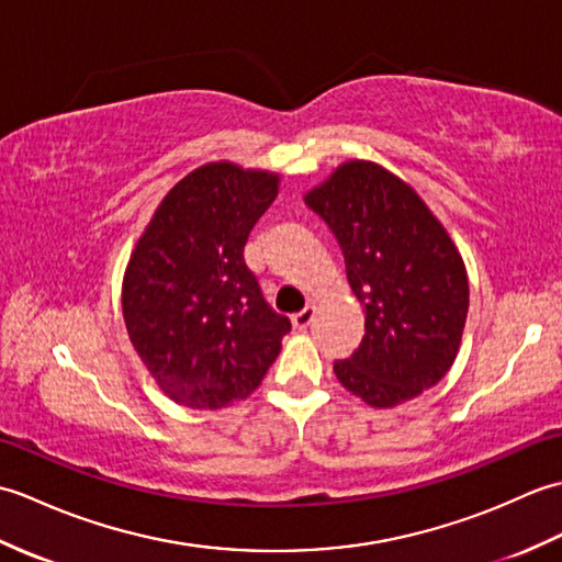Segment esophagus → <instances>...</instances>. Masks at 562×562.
Returning a JSON list of instances; mask_svg holds the SVG:
<instances>
[{"label":"esophagus","mask_w":562,"mask_h":562,"mask_svg":"<svg viewBox=\"0 0 562 562\" xmlns=\"http://www.w3.org/2000/svg\"><path fill=\"white\" fill-rule=\"evenodd\" d=\"M314 316H316V306H314V304H308L306 308H302L300 314H294V316H292V326H294L296 330H304L308 324H312Z\"/></svg>","instance_id":"34e87169"}]
</instances>
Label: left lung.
<instances>
[{"label": "left lung", "mask_w": 562, "mask_h": 562, "mask_svg": "<svg viewBox=\"0 0 562 562\" xmlns=\"http://www.w3.org/2000/svg\"><path fill=\"white\" fill-rule=\"evenodd\" d=\"M304 202L336 234L367 312L360 348L333 372L372 408L417 398L461 345L469 274L459 248L425 200L374 161L340 164Z\"/></svg>", "instance_id": "8db88e82"}]
</instances>
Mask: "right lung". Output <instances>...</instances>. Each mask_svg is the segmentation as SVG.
<instances>
[{
  "label": "right lung",
  "mask_w": 562,
  "mask_h": 562,
  "mask_svg": "<svg viewBox=\"0 0 562 562\" xmlns=\"http://www.w3.org/2000/svg\"><path fill=\"white\" fill-rule=\"evenodd\" d=\"M280 173L210 161L183 176L130 254V342L171 401L217 411L254 393L292 324L262 300L244 246Z\"/></svg>",
  "instance_id": "right-lung-1"
}]
</instances>
